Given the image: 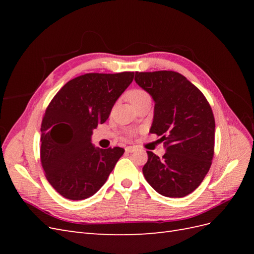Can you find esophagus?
Masks as SVG:
<instances>
[{"mask_svg":"<svg viewBox=\"0 0 254 254\" xmlns=\"http://www.w3.org/2000/svg\"><path fill=\"white\" fill-rule=\"evenodd\" d=\"M135 147L134 146H127V147L125 148V150L127 151V152H133V151H135Z\"/></svg>","mask_w":254,"mask_h":254,"instance_id":"obj_1","label":"esophagus"}]
</instances>
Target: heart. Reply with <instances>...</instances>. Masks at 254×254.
<instances>
[{"mask_svg":"<svg viewBox=\"0 0 254 254\" xmlns=\"http://www.w3.org/2000/svg\"><path fill=\"white\" fill-rule=\"evenodd\" d=\"M145 95H147V94H146L145 92L142 90H132L129 92L128 97H129L130 102H133V101H135V99H139Z\"/></svg>","mask_w":254,"mask_h":254,"instance_id":"obj_1","label":"heart"}]
</instances>
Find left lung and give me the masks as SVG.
<instances>
[{"mask_svg": "<svg viewBox=\"0 0 254 254\" xmlns=\"http://www.w3.org/2000/svg\"><path fill=\"white\" fill-rule=\"evenodd\" d=\"M134 80L155 102L150 132L161 135L166 151L162 158L147 151L145 179L162 196H187L199 187L212 164L211 107L200 90L177 72H135Z\"/></svg>", "mask_w": 254, "mask_h": 254, "instance_id": "8db88e82", "label": "left lung"}]
</instances>
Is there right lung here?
Instances as JSON below:
<instances>
[{
	"instance_id": "right-lung-1",
	"label": "right lung",
	"mask_w": 254,
	"mask_h": 254,
	"mask_svg": "<svg viewBox=\"0 0 254 254\" xmlns=\"http://www.w3.org/2000/svg\"><path fill=\"white\" fill-rule=\"evenodd\" d=\"M133 72L90 73L60 89L41 125V163L47 179L70 200L93 196L108 179L124 149H102L92 144L98 124L133 80Z\"/></svg>"
}]
</instances>
